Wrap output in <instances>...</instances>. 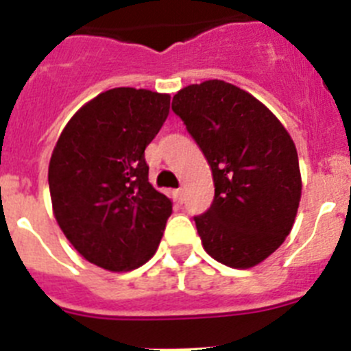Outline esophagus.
<instances>
[{"mask_svg":"<svg viewBox=\"0 0 351 351\" xmlns=\"http://www.w3.org/2000/svg\"><path fill=\"white\" fill-rule=\"evenodd\" d=\"M173 193H176V198H178L179 202L182 204V200H184V195H182V190H181V188H179V190L173 191Z\"/></svg>","mask_w":351,"mask_h":351,"instance_id":"esophagus-1","label":"esophagus"}]
</instances>
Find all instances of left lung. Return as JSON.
I'll list each match as a JSON object with an SVG mask.
<instances>
[{"instance_id":"left-lung-1","label":"left lung","mask_w":351,"mask_h":351,"mask_svg":"<svg viewBox=\"0 0 351 351\" xmlns=\"http://www.w3.org/2000/svg\"><path fill=\"white\" fill-rule=\"evenodd\" d=\"M172 110L213 170L214 200L193 218L204 250L228 267H253L295 221L302 190L295 144L265 105L223 80L181 89Z\"/></svg>"}]
</instances>
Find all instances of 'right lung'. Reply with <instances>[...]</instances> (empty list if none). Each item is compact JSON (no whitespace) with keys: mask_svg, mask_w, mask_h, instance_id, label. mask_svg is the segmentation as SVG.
<instances>
[{"mask_svg":"<svg viewBox=\"0 0 351 351\" xmlns=\"http://www.w3.org/2000/svg\"><path fill=\"white\" fill-rule=\"evenodd\" d=\"M170 110V96L116 88L77 110L49 163L52 209L88 262L141 267L156 253L172 200L149 182L144 151Z\"/></svg>","mask_w":351,"mask_h":351,"instance_id":"right-lung-1","label":"right lung"}]
</instances>
